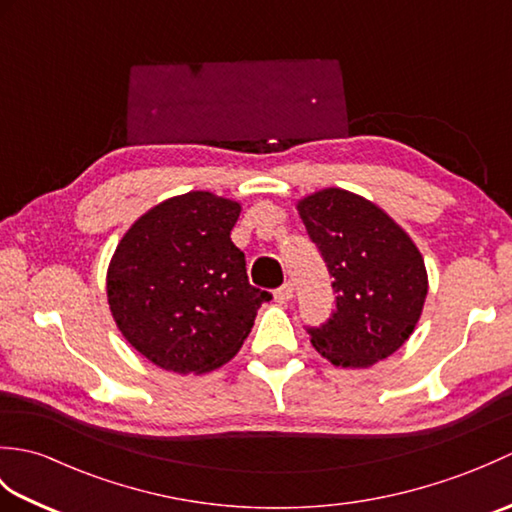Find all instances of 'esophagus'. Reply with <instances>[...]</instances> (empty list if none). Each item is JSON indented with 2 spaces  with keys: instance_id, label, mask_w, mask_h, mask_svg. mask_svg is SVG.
<instances>
[{
  "instance_id": "1",
  "label": "esophagus",
  "mask_w": 512,
  "mask_h": 512,
  "mask_svg": "<svg viewBox=\"0 0 512 512\" xmlns=\"http://www.w3.org/2000/svg\"><path fill=\"white\" fill-rule=\"evenodd\" d=\"M292 297H295V286H292L290 281L275 290V301H279V303H288Z\"/></svg>"
}]
</instances>
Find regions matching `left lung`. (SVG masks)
Here are the masks:
<instances>
[{
  "label": "left lung",
  "instance_id": "8db88e82",
  "mask_svg": "<svg viewBox=\"0 0 512 512\" xmlns=\"http://www.w3.org/2000/svg\"><path fill=\"white\" fill-rule=\"evenodd\" d=\"M297 211L336 292L332 317L308 328L310 343L336 367H372L420 321L429 290L420 250L380 206L352 191L321 189Z\"/></svg>",
  "mask_w": 512,
  "mask_h": 512
}]
</instances>
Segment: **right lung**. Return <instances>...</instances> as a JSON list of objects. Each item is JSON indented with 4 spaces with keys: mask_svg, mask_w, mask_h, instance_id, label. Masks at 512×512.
<instances>
[{
    "mask_svg": "<svg viewBox=\"0 0 512 512\" xmlns=\"http://www.w3.org/2000/svg\"><path fill=\"white\" fill-rule=\"evenodd\" d=\"M242 206L211 191L156 204L129 226L107 268L118 330L147 361L204 374L239 352L270 295L248 284L231 242Z\"/></svg>",
    "mask_w": 512,
    "mask_h": 512,
    "instance_id": "right-lung-1",
    "label": "right lung"
}]
</instances>
